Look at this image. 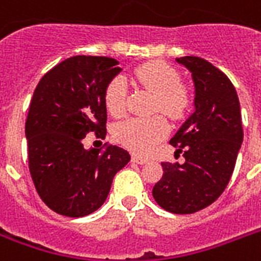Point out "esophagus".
Listing matches in <instances>:
<instances>
[{
	"mask_svg": "<svg viewBox=\"0 0 261 261\" xmlns=\"http://www.w3.org/2000/svg\"><path fill=\"white\" fill-rule=\"evenodd\" d=\"M131 160L134 163H137V164H146V163H148L146 159H144V157L141 156H137V154H134V156L131 157Z\"/></svg>",
	"mask_w": 261,
	"mask_h": 261,
	"instance_id": "1",
	"label": "esophagus"
}]
</instances>
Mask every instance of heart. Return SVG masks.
Segmentation results:
<instances>
[{
  "label": "heart",
  "instance_id": "heart-1",
  "mask_svg": "<svg viewBox=\"0 0 261 261\" xmlns=\"http://www.w3.org/2000/svg\"><path fill=\"white\" fill-rule=\"evenodd\" d=\"M134 77L141 86L156 95L154 109H160L171 119H180L192 105V93L180 83L176 69L163 61H149L134 69ZM127 83L124 77L112 79L105 90V105L113 116H120L126 108ZM168 133V123L162 115L133 117L116 127L117 139L139 154H146Z\"/></svg>",
  "mask_w": 261,
  "mask_h": 261
}]
</instances>
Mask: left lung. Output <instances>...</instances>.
<instances>
[{"mask_svg": "<svg viewBox=\"0 0 261 261\" xmlns=\"http://www.w3.org/2000/svg\"><path fill=\"white\" fill-rule=\"evenodd\" d=\"M176 63L192 73L194 112L170 141L184 150L185 163H162L164 174L152 194L168 212L186 215L204 210L224 192L244 131L240 99L230 79L200 57L185 56Z\"/></svg>", "mask_w": 261, "mask_h": 261, "instance_id": "left-lung-1", "label": "left lung"}]
</instances>
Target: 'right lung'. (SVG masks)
<instances>
[{
    "mask_svg": "<svg viewBox=\"0 0 261 261\" xmlns=\"http://www.w3.org/2000/svg\"><path fill=\"white\" fill-rule=\"evenodd\" d=\"M122 71L119 61L73 56L42 76L25 122L29 166L38 194L56 214L82 218L102 205L113 176L130 162L119 146L86 149L90 131L107 134L105 90Z\"/></svg>",
    "mask_w": 261,
    "mask_h": 261,
    "instance_id": "right-lung-1",
    "label": "right lung"
}]
</instances>
